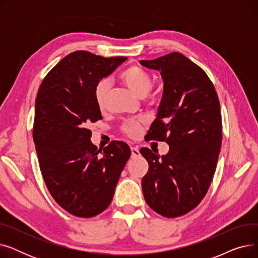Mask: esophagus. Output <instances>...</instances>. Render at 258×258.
<instances>
[{
	"label": "esophagus",
	"mask_w": 258,
	"mask_h": 258,
	"mask_svg": "<svg viewBox=\"0 0 258 258\" xmlns=\"http://www.w3.org/2000/svg\"><path fill=\"white\" fill-rule=\"evenodd\" d=\"M131 151H132V157L136 158V157L140 156V152H139V148L138 147H132Z\"/></svg>",
	"instance_id": "obj_1"
}]
</instances>
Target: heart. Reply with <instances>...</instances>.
<instances>
[{
	"label": "heart",
	"instance_id": "obj_1",
	"mask_svg": "<svg viewBox=\"0 0 258 258\" xmlns=\"http://www.w3.org/2000/svg\"><path fill=\"white\" fill-rule=\"evenodd\" d=\"M121 80L123 81L124 85L139 97H144L145 95L151 90L153 80L151 75L148 74L142 68L139 67H131L124 72H122L120 76ZM110 88V83L106 79L100 80L94 89V98L99 110H103L106 102L107 91ZM144 123L143 119H139L137 121L127 122L123 125V132L131 137H138L141 134V127Z\"/></svg>",
	"mask_w": 258,
	"mask_h": 258
}]
</instances>
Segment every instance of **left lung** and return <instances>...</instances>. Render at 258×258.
<instances>
[{"instance_id":"obj_1","label":"left lung","mask_w":258,"mask_h":258,"mask_svg":"<svg viewBox=\"0 0 258 258\" xmlns=\"http://www.w3.org/2000/svg\"><path fill=\"white\" fill-rule=\"evenodd\" d=\"M140 63L163 79L157 117L146 137L169 145L163 156L140 150L150 165L142 191L154 211L178 218L200 204L212 181L222 145L220 100L207 74L181 53Z\"/></svg>"}]
</instances>
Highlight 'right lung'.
I'll return each mask as SVG.
<instances>
[{
    "label": "right lung",
    "mask_w": 258,
    "mask_h": 258,
    "mask_svg": "<svg viewBox=\"0 0 258 258\" xmlns=\"http://www.w3.org/2000/svg\"><path fill=\"white\" fill-rule=\"evenodd\" d=\"M126 59L75 51L53 68L37 92L33 140L40 171L52 198L78 218H92L108 207L131 157L122 141L101 152L88 128L102 119L95 87Z\"/></svg>",
    "instance_id": "obj_1"
}]
</instances>
